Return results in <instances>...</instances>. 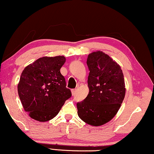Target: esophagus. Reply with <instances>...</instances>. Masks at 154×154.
Masks as SVG:
<instances>
[{
    "instance_id": "obj_1",
    "label": "esophagus",
    "mask_w": 154,
    "mask_h": 154,
    "mask_svg": "<svg viewBox=\"0 0 154 154\" xmlns=\"http://www.w3.org/2000/svg\"><path fill=\"white\" fill-rule=\"evenodd\" d=\"M71 93H72V95H75V93H76V89H72V90H71Z\"/></svg>"
}]
</instances>
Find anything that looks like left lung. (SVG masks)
<instances>
[{"instance_id": "1", "label": "left lung", "mask_w": 154, "mask_h": 154, "mask_svg": "<svg viewBox=\"0 0 154 154\" xmlns=\"http://www.w3.org/2000/svg\"><path fill=\"white\" fill-rule=\"evenodd\" d=\"M87 66L89 93L77 104V114L89 125L99 127L109 122L120 109L126 88L119 64L100 50L89 54Z\"/></svg>"}]
</instances>
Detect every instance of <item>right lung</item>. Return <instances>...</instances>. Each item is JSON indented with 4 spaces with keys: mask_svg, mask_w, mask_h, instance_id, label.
<instances>
[{
    "mask_svg": "<svg viewBox=\"0 0 154 154\" xmlns=\"http://www.w3.org/2000/svg\"><path fill=\"white\" fill-rule=\"evenodd\" d=\"M64 56L43 57L23 70L18 93L25 111L34 120L46 122L54 118L68 98L65 78L60 69Z\"/></svg>",
    "mask_w": 154,
    "mask_h": 154,
    "instance_id": "obj_1",
    "label": "right lung"
}]
</instances>
